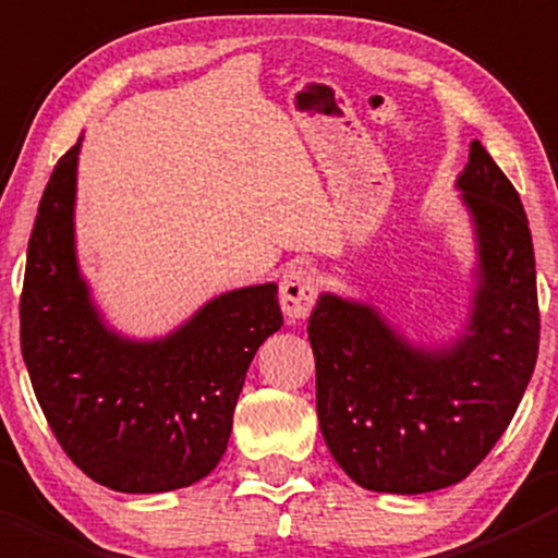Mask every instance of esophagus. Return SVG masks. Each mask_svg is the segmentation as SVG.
Listing matches in <instances>:
<instances>
[{
	"instance_id": "esophagus-1",
	"label": "esophagus",
	"mask_w": 558,
	"mask_h": 558,
	"mask_svg": "<svg viewBox=\"0 0 558 558\" xmlns=\"http://www.w3.org/2000/svg\"><path fill=\"white\" fill-rule=\"evenodd\" d=\"M318 300V280L307 267H289L280 278V307L289 320H305Z\"/></svg>"
}]
</instances>
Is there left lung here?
<instances>
[{
    "label": "left lung",
    "mask_w": 558,
    "mask_h": 558,
    "mask_svg": "<svg viewBox=\"0 0 558 558\" xmlns=\"http://www.w3.org/2000/svg\"><path fill=\"white\" fill-rule=\"evenodd\" d=\"M456 185L481 256L459 340L415 348L378 311L335 294H320L307 324L320 435L369 492L464 481L508 429L537 364V275L519 191L477 140Z\"/></svg>",
    "instance_id": "obj_1"
}]
</instances>
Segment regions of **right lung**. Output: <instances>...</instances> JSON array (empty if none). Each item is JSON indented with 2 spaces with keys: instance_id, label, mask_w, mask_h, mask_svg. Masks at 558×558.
I'll use <instances>...</instances> for the list:
<instances>
[{
  "instance_id": "obj_1",
  "label": "right lung",
  "mask_w": 558,
  "mask_h": 558,
  "mask_svg": "<svg viewBox=\"0 0 558 558\" xmlns=\"http://www.w3.org/2000/svg\"><path fill=\"white\" fill-rule=\"evenodd\" d=\"M81 140L39 199L21 291V353L64 453L92 481L161 494L216 470L258 345L283 326L278 286L229 291L178 331L134 342L102 324L75 258Z\"/></svg>"
}]
</instances>
